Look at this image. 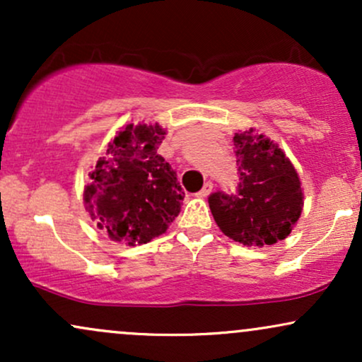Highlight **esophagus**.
<instances>
[{"label":"esophagus","mask_w":362,"mask_h":362,"mask_svg":"<svg viewBox=\"0 0 362 362\" xmlns=\"http://www.w3.org/2000/svg\"><path fill=\"white\" fill-rule=\"evenodd\" d=\"M211 192H213V182L207 180L204 187L201 189V192H197V197H207V195H209Z\"/></svg>","instance_id":"obj_1"}]
</instances>
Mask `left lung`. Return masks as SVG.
<instances>
[{
	"mask_svg": "<svg viewBox=\"0 0 362 362\" xmlns=\"http://www.w3.org/2000/svg\"><path fill=\"white\" fill-rule=\"evenodd\" d=\"M240 184L235 194L216 192L209 207L228 238L264 247L288 238L303 213V189L286 153L257 129L235 132Z\"/></svg>",
	"mask_w": 362,
	"mask_h": 362,
	"instance_id": "obj_1",
	"label": "left lung"
}]
</instances>
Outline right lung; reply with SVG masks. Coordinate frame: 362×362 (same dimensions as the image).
<instances>
[{
  "mask_svg": "<svg viewBox=\"0 0 362 362\" xmlns=\"http://www.w3.org/2000/svg\"><path fill=\"white\" fill-rule=\"evenodd\" d=\"M167 131L160 124H126L91 167L85 209L112 242L143 245L168 230L180 213L184 190L158 155Z\"/></svg>",
  "mask_w": 362,
  "mask_h": 362,
  "instance_id": "1",
  "label": "right lung"
}]
</instances>
